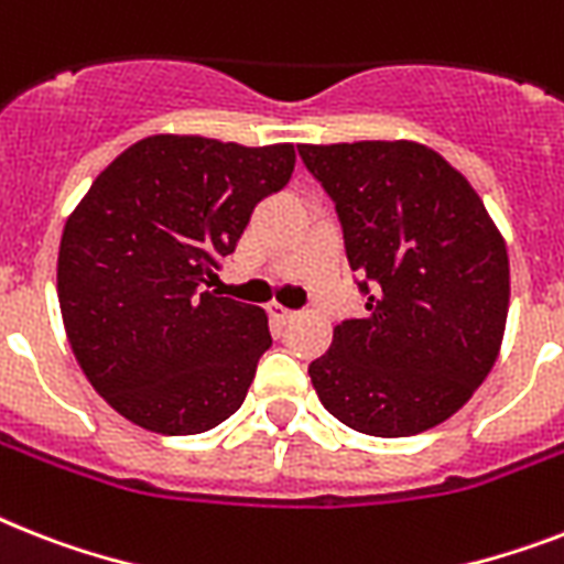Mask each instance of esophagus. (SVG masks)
<instances>
[{
  "label": "esophagus",
  "mask_w": 564,
  "mask_h": 564,
  "mask_svg": "<svg viewBox=\"0 0 564 564\" xmlns=\"http://www.w3.org/2000/svg\"><path fill=\"white\" fill-rule=\"evenodd\" d=\"M267 313H269V318H272L274 324H290V322H295V315H297V313H292V310H286V306H281V304H269Z\"/></svg>",
  "instance_id": "esophagus-1"
}]
</instances>
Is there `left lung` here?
I'll return each instance as SVG.
<instances>
[{
  "label": "left lung",
  "instance_id": "1",
  "mask_svg": "<svg viewBox=\"0 0 564 564\" xmlns=\"http://www.w3.org/2000/svg\"><path fill=\"white\" fill-rule=\"evenodd\" d=\"M336 203L368 315L310 365L324 409L373 437H411L487 379L510 306L507 242L460 171L416 141L297 144Z\"/></svg>",
  "mask_w": 564,
  "mask_h": 564
}]
</instances>
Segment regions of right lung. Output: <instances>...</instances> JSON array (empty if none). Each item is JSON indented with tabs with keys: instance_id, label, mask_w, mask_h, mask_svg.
I'll return each mask as SVG.
<instances>
[{
	"instance_id": "right-lung-1",
	"label": "right lung",
	"mask_w": 564,
	"mask_h": 564,
	"mask_svg": "<svg viewBox=\"0 0 564 564\" xmlns=\"http://www.w3.org/2000/svg\"><path fill=\"white\" fill-rule=\"evenodd\" d=\"M292 171V144L162 132L123 150L68 214L63 327L91 388L130 423L199 434L242 405L272 345L269 318L203 283Z\"/></svg>"
}]
</instances>
